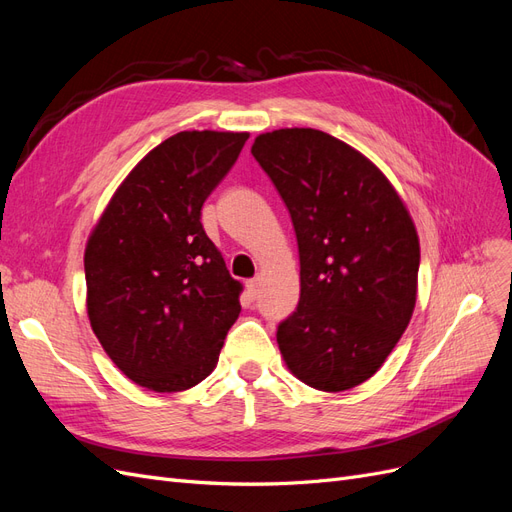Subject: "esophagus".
<instances>
[{"label": "esophagus", "instance_id": "1", "mask_svg": "<svg viewBox=\"0 0 512 512\" xmlns=\"http://www.w3.org/2000/svg\"><path fill=\"white\" fill-rule=\"evenodd\" d=\"M258 286H260V280L258 277H254V280H250L245 284V288H247V294H250L252 299H256V294H258Z\"/></svg>", "mask_w": 512, "mask_h": 512}]
</instances>
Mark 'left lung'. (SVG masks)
<instances>
[{
	"label": "left lung",
	"mask_w": 512,
	"mask_h": 512,
	"mask_svg": "<svg viewBox=\"0 0 512 512\" xmlns=\"http://www.w3.org/2000/svg\"><path fill=\"white\" fill-rule=\"evenodd\" d=\"M252 156L284 198L299 241V307L277 329L292 376L339 393L369 380L416 305V226L382 170L314 128L258 134Z\"/></svg>",
	"instance_id": "left-lung-1"
}]
</instances>
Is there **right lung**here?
Listing matches in <instances>:
<instances>
[{
    "mask_svg": "<svg viewBox=\"0 0 512 512\" xmlns=\"http://www.w3.org/2000/svg\"><path fill=\"white\" fill-rule=\"evenodd\" d=\"M250 134L185 130L138 162L85 245L87 316L138 386L177 393L218 365L243 286L205 235L200 209Z\"/></svg>",
    "mask_w": 512,
    "mask_h": 512,
    "instance_id": "obj_1",
    "label": "right lung"
}]
</instances>
